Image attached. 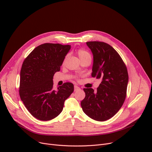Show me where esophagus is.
<instances>
[{
	"instance_id": "34e87169",
	"label": "esophagus",
	"mask_w": 152,
	"mask_h": 152,
	"mask_svg": "<svg viewBox=\"0 0 152 152\" xmlns=\"http://www.w3.org/2000/svg\"><path fill=\"white\" fill-rule=\"evenodd\" d=\"M79 90H80V88H79V87H78L77 86H75V87H74V91L76 92V91H77Z\"/></svg>"
}]
</instances>
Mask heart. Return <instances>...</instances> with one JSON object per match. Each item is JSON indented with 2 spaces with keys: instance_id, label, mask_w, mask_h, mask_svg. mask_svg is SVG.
<instances>
[{
  "instance_id": "obj_1",
  "label": "heart",
  "mask_w": 152,
  "mask_h": 152,
  "mask_svg": "<svg viewBox=\"0 0 152 152\" xmlns=\"http://www.w3.org/2000/svg\"><path fill=\"white\" fill-rule=\"evenodd\" d=\"M77 53L78 55V57L81 60V61L87 60V59H91V55L89 54V53L83 49L77 50Z\"/></svg>"
}]
</instances>
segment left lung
I'll return each mask as SVG.
<instances>
[{"label": "left lung", "instance_id": "1", "mask_svg": "<svg viewBox=\"0 0 152 152\" xmlns=\"http://www.w3.org/2000/svg\"><path fill=\"white\" fill-rule=\"evenodd\" d=\"M94 63L92 76L102 82L94 92L84 88L86 97L81 102L84 112L95 121L112 118L123 105L128 83V73L120 55L109 44L99 41L87 42Z\"/></svg>", "mask_w": 152, "mask_h": 152}]
</instances>
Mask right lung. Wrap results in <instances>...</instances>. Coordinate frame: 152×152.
Instances as JSON below:
<instances>
[{
    "label": "right lung",
    "mask_w": 152,
    "mask_h": 152,
    "mask_svg": "<svg viewBox=\"0 0 152 152\" xmlns=\"http://www.w3.org/2000/svg\"><path fill=\"white\" fill-rule=\"evenodd\" d=\"M70 49L69 45L45 43L36 47L23 63L20 96L29 112L39 120L49 121L59 115L74 91L71 83L53 88V75L60 70Z\"/></svg>",
    "instance_id": "right-lung-1"
}]
</instances>
